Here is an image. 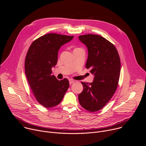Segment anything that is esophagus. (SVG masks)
Returning a JSON list of instances; mask_svg holds the SVG:
<instances>
[{"label": "esophagus", "instance_id": "esophagus-1", "mask_svg": "<svg viewBox=\"0 0 146 146\" xmlns=\"http://www.w3.org/2000/svg\"><path fill=\"white\" fill-rule=\"evenodd\" d=\"M74 81L73 80H72V79L69 80V84H73V83H74Z\"/></svg>", "mask_w": 146, "mask_h": 146}]
</instances>
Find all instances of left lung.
<instances>
[{
	"instance_id": "obj_1",
	"label": "left lung",
	"mask_w": 146,
	"mask_h": 146,
	"mask_svg": "<svg viewBox=\"0 0 146 146\" xmlns=\"http://www.w3.org/2000/svg\"><path fill=\"white\" fill-rule=\"evenodd\" d=\"M78 38L88 48L86 68L95 76L92 82H81L83 91L78 95V100L83 108L95 112L106 105L117 90L120 58L115 47L101 36L88 34Z\"/></svg>"
}]
</instances>
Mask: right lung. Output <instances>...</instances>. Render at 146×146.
I'll use <instances>...</instances> for the list:
<instances>
[{"instance_id":"add662e5","label":"right lung","mask_w":146,"mask_h":146,"mask_svg":"<svg viewBox=\"0 0 146 146\" xmlns=\"http://www.w3.org/2000/svg\"><path fill=\"white\" fill-rule=\"evenodd\" d=\"M73 37L46 34L33 41L27 52L25 60L27 80L37 102L46 108L59 105L69 87V80H57L51 74V69L57 64L60 47Z\"/></svg>"}]
</instances>
